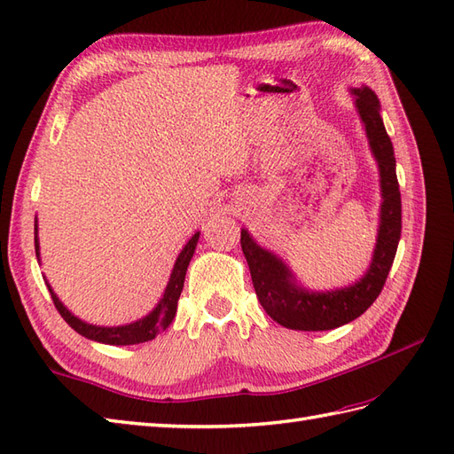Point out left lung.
I'll list each match as a JSON object with an SVG mask.
<instances>
[{"label": "left lung", "instance_id": "8db88e82", "mask_svg": "<svg viewBox=\"0 0 454 454\" xmlns=\"http://www.w3.org/2000/svg\"><path fill=\"white\" fill-rule=\"evenodd\" d=\"M355 103L364 122L371 150L379 161L380 187H382V210L380 230L376 239L371 269L353 286L332 293H308L296 286L291 271L265 249L259 247L246 230H242V252L247 259L249 271L259 304L263 310L288 330L301 332H324L333 330L347 322H353L371 308L380 294L390 267L396 257V249L402 232V199L396 177V158L390 137L380 119V105L369 88L355 90Z\"/></svg>", "mask_w": 454, "mask_h": 454}]
</instances>
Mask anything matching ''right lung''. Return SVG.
I'll return each instance as SVG.
<instances>
[{
	"label": "right lung",
	"instance_id": "obj_1",
	"mask_svg": "<svg viewBox=\"0 0 454 454\" xmlns=\"http://www.w3.org/2000/svg\"><path fill=\"white\" fill-rule=\"evenodd\" d=\"M197 239H199V232L189 239V244L185 247H183V252L179 254L177 262H176V267H173V273L169 277V283L166 286V293H163V298L160 301V304L156 306V310L148 314L146 317H144V320L129 324V325H119V327L90 325V324L78 320V317L67 312L64 304L58 301V296L52 293V288H48V291H51L56 310L60 312V316L64 317L67 325L74 327V330L78 332L80 335L88 337V340H93V341H101V343H109V345H137V343H144V341L153 340V337L166 330V327L171 324L173 317H176L177 302H179V296H181V291H183V283H185V273H187L189 262H191L192 254H195ZM35 249L38 254L36 236H35Z\"/></svg>",
	"mask_w": 454,
	"mask_h": 454
}]
</instances>
